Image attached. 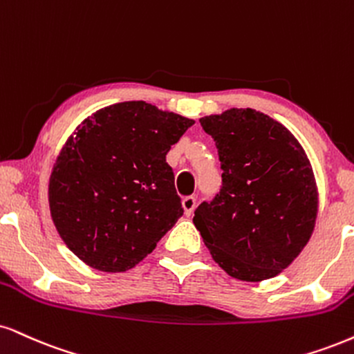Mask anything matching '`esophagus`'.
Listing matches in <instances>:
<instances>
[{
	"label": "esophagus",
	"mask_w": 354,
	"mask_h": 354,
	"mask_svg": "<svg viewBox=\"0 0 354 354\" xmlns=\"http://www.w3.org/2000/svg\"><path fill=\"white\" fill-rule=\"evenodd\" d=\"M194 207H196V196H186V198L183 199V209H185V214L186 216L193 214Z\"/></svg>",
	"instance_id": "esophagus-1"
}]
</instances>
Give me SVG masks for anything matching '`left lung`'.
<instances>
[{
	"label": "left lung",
	"instance_id": "obj_1",
	"mask_svg": "<svg viewBox=\"0 0 354 354\" xmlns=\"http://www.w3.org/2000/svg\"><path fill=\"white\" fill-rule=\"evenodd\" d=\"M199 122L216 142L223 186L196 207V229L234 279H272L313 232L318 193L310 161L282 123L257 110L231 109Z\"/></svg>",
	"mask_w": 354,
	"mask_h": 354
}]
</instances>
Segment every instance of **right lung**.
<instances>
[{
  "label": "right lung",
  "instance_id": "right-lung-1",
  "mask_svg": "<svg viewBox=\"0 0 354 354\" xmlns=\"http://www.w3.org/2000/svg\"><path fill=\"white\" fill-rule=\"evenodd\" d=\"M193 123L133 100L102 109L77 127L50 173L49 207L80 261L125 272L176 224L181 198L166 153Z\"/></svg>",
  "mask_w": 354,
  "mask_h": 354
}]
</instances>
